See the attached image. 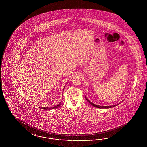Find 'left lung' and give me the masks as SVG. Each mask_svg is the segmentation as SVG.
I'll return each mask as SVG.
<instances>
[{
    "mask_svg": "<svg viewBox=\"0 0 147 147\" xmlns=\"http://www.w3.org/2000/svg\"><path fill=\"white\" fill-rule=\"evenodd\" d=\"M86 100H87L88 102H89V103H90V104H91L92 106H93L94 107H97V108H112V107H115L116 106H117V105H119V103H118V104H117V105H113V106H99V105H95V104H94V103H92L91 102H90L89 100H88V99L86 97Z\"/></svg>",
    "mask_w": 147,
    "mask_h": 147,
    "instance_id": "8db88e82",
    "label": "left lung"
}]
</instances>
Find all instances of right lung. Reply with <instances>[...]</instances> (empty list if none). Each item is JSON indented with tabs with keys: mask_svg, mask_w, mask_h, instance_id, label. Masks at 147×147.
<instances>
[{
	"mask_svg": "<svg viewBox=\"0 0 147 147\" xmlns=\"http://www.w3.org/2000/svg\"><path fill=\"white\" fill-rule=\"evenodd\" d=\"M61 102H60V103L59 104H58V105L53 107H39V108H41V109H42L45 110H50L51 109H55V108H57L59 107L60 106V105H61Z\"/></svg>",
	"mask_w": 147,
	"mask_h": 147,
	"instance_id": "obj_1",
	"label": "right lung"
}]
</instances>
